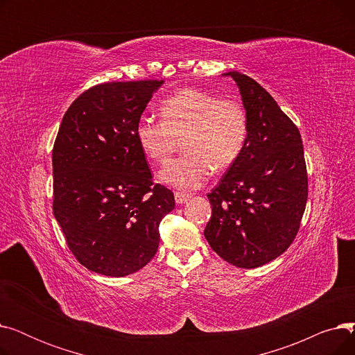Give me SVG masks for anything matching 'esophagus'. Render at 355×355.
<instances>
[{
    "label": "esophagus",
    "instance_id": "obj_1",
    "mask_svg": "<svg viewBox=\"0 0 355 355\" xmlns=\"http://www.w3.org/2000/svg\"><path fill=\"white\" fill-rule=\"evenodd\" d=\"M174 197H175V202L177 204H182V202H185V201L190 198L189 194H184V193H175Z\"/></svg>",
    "mask_w": 355,
    "mask_h": 355
}]
</instances>
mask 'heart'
Segmentation results:
<instances>
[{
	"instance_id": "heart-1",
	"label": "heart",
	"mask_w": 355,
	"mask_h": 355,
	"mask_svg": "<svg viewBox=\"0 0 355 355\" xmlns=\"http://www.w3.org/2000/svg\"><path fill=\"white\" fill-rule=\"evenodd\" d=\"M159 116L161 121L139 118L135 138L144 155L157 164L170 161L182 142L185 153L159 173V180L174 189L202 187L214 168L227 170L245 148L248 114L234 99L184 87L162 101Z\"/></svg>"
}]
</instances>
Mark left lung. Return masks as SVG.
I'll return each mask as SVG.
<instances>
[{
	"label": "left lung",
	"instance_id": "obj_1",
	"mask_svg": "<svg viewBox=\"0 0 355 355\" xmlns=\"http://www.w3.org/2000/svg\"><path fill=\"white\" fill-rule=\"evenodd\" d=\"M239 86L248 138L237 161L207 194L211 218L204 236L233 266L253 269L281 256L300 230L308 175L300 129L256 80L225 73Z\"/></svg>",
	"mask_w": 355,
	"mask_h": 355
}]
</instances>
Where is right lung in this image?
I'll return each mask as SVG.
<instances>
[{
	"label": "right lung",
	"instance_id": "1",
	"mask_svg": "<svg viewBox=\"0 0 355 355\" xmlns=\"http://www.w3.org/2000/svg\"><path fill=\"white\" fill-rule=\"evenodd\" d=\"M164 80L96 85L74 101L53 146V213L89 270L122 277L159 245L173 191L153 182L135 126Z\"/></svg>",
	"mask_w": 355,
	"mask_h": 355
}]
</instances>
